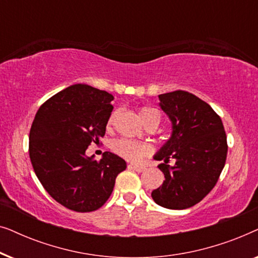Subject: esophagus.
Masks as SVG:
<instances>
[{
    "instance_id": "esophagus-1",
    "label": "esophagus",
    "mask_w": 258,
    "mask_h": 258,
    "mask_svg": "<svg viewBox=\"0 0 258 258\" xmlns=\"http://www.w3.org/2000/svg\"><path fill=\"white\" fill-rule=\"evenodd\" d=\"M130 167H132V168L134 169V170L137 171V172H142V171L146 170V167H143V165H139V164H132V165H130Z\"/></svg>"
}]
</instances>
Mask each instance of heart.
I'll use <instances>...</instances> for the list:
<instances>
[{"mask_svg": "<svg viewBox=\"0 0 258 258\" xmlns=\"http://www.w3.org/2000/svg\"><path fill=\"white\" fill-rule=\"evenodd\" d=\"M140 118L142 122H146L149 118H157L160 121V114L156 109L150 107H142L139 111ZM116 116V112H112L110 117H109L108 125H111L114 122V118ZM111 149L115 154L121 156L126 161L130 162H137L140 161L143 156H146L150 153V147L148 144L136 142V141L129 140V139H119L116 140L111 143Z\"/></svg>", "mask_w": 258, "mask_h": 258, "instance_id": "1", "label": "heart"}]
</instances>
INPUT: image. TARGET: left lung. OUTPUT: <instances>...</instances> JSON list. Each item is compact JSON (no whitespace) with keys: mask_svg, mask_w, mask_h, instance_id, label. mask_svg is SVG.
I'll list each match as a JSON object with an SVG mask.
<instances>
[{"mask_svg":"<svg viewBox=\"0 0 258 258\" xmlns=\"http://www.w3.org/2000/svg\"><path fill=\"white\" fill-rule=\"evenodd\" d=\"M160 107L171 122V135L154 158L165 179L151 197L158 206L182 210L201 202L218 181L228 146L222 119L207 102L176 90L158 95ZM174 158L175 164L166 163Z\"/></svg>","mask_w":258,"mask_h":258,"instance_id":"obj_1","label":"left lung"}]
</instances>
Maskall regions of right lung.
Here are the masks:
<instances>
[{
    "label": "right lung",
    "mask_w": 258,
    "mask_h": 258,
    "mask_svg": "<svg viewBox=\"0 0 258 258\" xmlns=\"http://www.w3.org/2000/svg\"><path fill=\"white\" fill-rule=\"evenodd\" d=\"M112 100L107 91L74 84L42 104L31 125L29 156L38 181L56 202L77 213L103 206L126 168L110 151L100 161L86 155L104 136Z\"/></svg>",
    "instance_id": "1"
}]
</instances>
